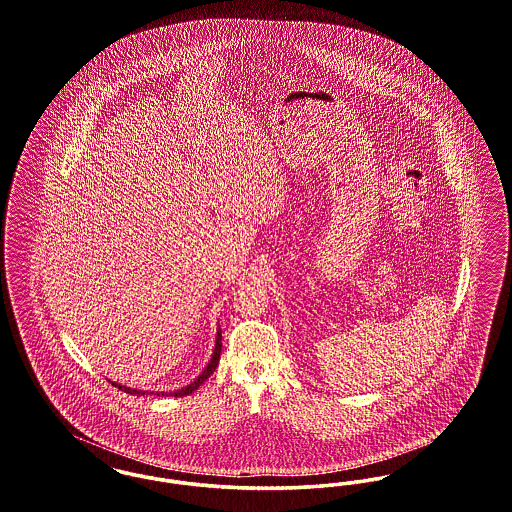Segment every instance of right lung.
<instances>
[{"instance_id": "1", "label": "right lung", "mask_w": 512, "mask_h": 512, "mask_svg": "<svg viewBox=\"0 0 512 512\" xmlns=\"http://www.w3.org/2000/svg\"><path fill=\"white\" fill-rule=\"evenodd\" d=\"M220 354H222V329L218 327V331H216V344H214V352H212V357H210V361H208V365L202 369V373H200L199 377L195 378L191 384H187V386H183V388H179L176 392H170L168 396H189V394H193L197 388H199L200 384H204V380L210 377L214 371H216V367H218V363H220ZM112 382V380H111ZM112 386H116L118 390H122V392H126V394H134V396H149V394H155V392H149V390H137V388H128V386H122V384H118V382H112ZM156 396H166L164 392H156Z\"/></svg>"}]
</instances>
